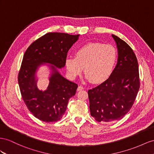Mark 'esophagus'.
<instances>
[{
  "label": "esophagus",
  "instance_id": "esophagus-1",
  "mask_svg": "<svg viewBox=\"0 0 154 154\" xmlns=\"http://www.w3.org/2000/svg\"><path fill=\"white\" fill-rule=\"evenodd\" d=\"M84 87L82 86H79L78 88H77V91H81V90H84Z\"/></svg>",
  "mask_w": 154,
  "mask_h": 154
}]
</instances>
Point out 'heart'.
Wrapping results in <instances>:
<instances>
[{"label": "heart", "mask_w": 154, "mask_h": 154, "mask_svg": "<svg viewBox=\"0 0 154 154\" xmlns=\"http://www.w3.org/2000/svg\"><path fill=\"white\" fill-rule=\"evenodd\" d=\"M116 60V50L113 46L88 43L76 51L75 57H67L65 66L71 78H76L84 67L86 79L98 83L111 74Z\"/></svg>", "instance_id": "obj_1"}]
</instances>
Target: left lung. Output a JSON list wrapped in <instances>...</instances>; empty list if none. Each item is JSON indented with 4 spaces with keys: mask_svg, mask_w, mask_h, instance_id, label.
I'll use <instances>...</instances> for the list:
<instances>
[{
    "mask_svg": "<svg viewBox=\"0 0 154 154\" xmlns=\"http://www.w3.org/2000/svg\"><path fill=\"white\" fill-rule=\"evenodd\" d=\"M115 40L118 60L108 79L88 91L90 115L98 122L120 120L131 109L140 87L139 65L127 43L111 35Z\"/></svg>",
    "mask_w": 154,
    "mask_h": 154,
    "instance_id": "left-lung-1",
    "label": "left lung"
}]
</instances>
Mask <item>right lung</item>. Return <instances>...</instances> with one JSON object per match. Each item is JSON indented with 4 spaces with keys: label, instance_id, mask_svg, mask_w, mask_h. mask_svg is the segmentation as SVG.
I'll use <instances>...</instances> for the list:
<instances>
[{
    "label": "right lung",
    "instance_id": "obj_1",
    "mask_svg": "<svg viewBox=\"0 0 154 154\" xmlns=\"http://www.w3.org/2000/svg\"><path fill=\"white\" fill-rule=\"evenodd\" d=\"M80 35L49 32L31 44L23 56L18 82L22 98L33 115L43 122L60 120L68 101L78 85L63 77L58 69L65 66L67 53ZM42 65L50 70L48 86L44 91L37 86V71Z\"/></svg>",
    "mask_w": 154,
    "mask_h": 154
}]
</instances>
